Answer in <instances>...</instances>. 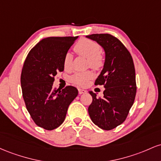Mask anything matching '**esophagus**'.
Returning a JSON list of instances; mask_svg holds the SVG:
<instances>
[{
  "label": "esophagus",
  "mask_w": 161,
  "mask_h": 161,
  "mask_svg": "<svg viewBox=\"0 0 161 161\" xmlns=\"http://www.w3.org/2000/svg\"><path fill=\"white\" fill-rule=\"evenodd\" d=\"M86 93V90H83V89H80V88L78 89V93H79V94H83V93Z\"/></svg>",
  "instance_id": "1"
}]
</instances>
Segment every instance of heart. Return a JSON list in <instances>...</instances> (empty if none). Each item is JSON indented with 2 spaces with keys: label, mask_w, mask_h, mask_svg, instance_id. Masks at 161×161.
I'll use <instances>...</instances> for the list:
<instances>
[{
  "label": "heart",
  "mask_w": 161,
  "mask_h": 161,
  "mask_svg": "<svg viewBox=\"0 0 161 161\" xmlns=\"http://www.w3.org/2000/svg\"><path fill=\"white\" fill-rule=\"evenodd\" d=\"M75 51L88 59L89 64L91 68L99 69L103 64V57L101 55V48L100 45L96 42L90 39H82L79 41L75 46ZM72 55L68 52L64 57V68L69 69L71 68ZM93 77V74L91 71L84 73H76L71 77V80L80 86H86L90 80Z\"/></svg>",
  "instance_id": "obj_1"
}]
</instances>
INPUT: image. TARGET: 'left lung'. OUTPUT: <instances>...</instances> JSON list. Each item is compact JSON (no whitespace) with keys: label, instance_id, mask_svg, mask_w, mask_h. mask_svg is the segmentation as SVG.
Here are the masks:
<instances>
[{"label":"left lung","instance_id":"8db88e82","mask_svg":"<svg viewBox=\"0 0 161 161\" xmlns=\"http://www.w3.org/2000/svg\"><path fill=\"white\" fill-rule=\"evenodd\" d=\"M87 39L103 48V68L95 81L103 85V97H93L88 107L92 122L103 130H111L125 120L136 95L135 70L131 54L121 42L109 34H92Z\"/></svg>","mask_w":161,"mask_h":161}]
</instances>
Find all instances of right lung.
Returning <instances> with one entry per match:
<instances>
[{
	"mask_svg": "<svg viewBox=\"0 0 161 161\" xmlns=\"http://www.w3.org/2000/svg\"><path fill=\"white\" fill-rule=\"evenodd\" d=\"M78 36L48 37L29 52L21 73L23 100L32 120L53 130L65 119L68 106L78 94L75 86L53 87L55 76L64 71V57Z\"/></svg>",
	"mask_w": 161,
	"mask_h": 161,
	"instance_id": "right-lung-1",
	"label": "right lung"
}]
</instances>
